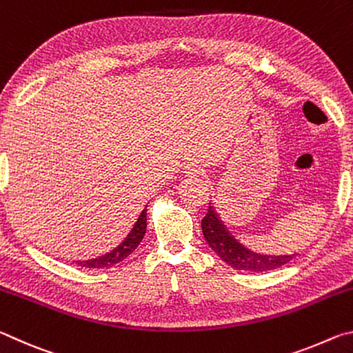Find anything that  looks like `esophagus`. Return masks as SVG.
Listing matches in <instances>:
<instances>
[{
  "instance_id": "obj_1",
  "label": "esophagus",
  "mask_w": 353,
  "mask_h": 353,
  "mask_svg": "<svg viewBox=\"0 0 353 353\" xmlns=\"http://www.w3.org/2000/svg\"><path fill=\"white\" fill-rule=\"evenodd\" d=\"M183 172H185V176L193 177V176L198 174L199 170H198V166H194V165H185L183 166Z\"/></svg>"
}]
</instances>
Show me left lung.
Here are the masks:
<instances>
[{"label": "left lung", "mask_w": 353, "mask_h": 353, "mask_svg": "<svg viewBox=\"0 0 353 353\" xmlns=\"http://www.w3.org/2000/svg\"><path fill=\"white\" fill-rule=\"evenodd\" d=\"M202 234H204L208 246L214 250L221 260L235 270L250 272H266L277 270L292 260L294 255H265L254 252L236 241L230 232L221 223L214 207H208V212L202 219Z\"/></svg>", "instance_id": "left-lung-1"}]
</instances>
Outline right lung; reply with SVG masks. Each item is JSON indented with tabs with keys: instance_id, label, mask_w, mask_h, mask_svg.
Wrapping results in <instances>:
<instances>
[{
	"instance_id": "obj_1",
	"label": "right lung",
	"mask_w": 353,
	"mask_h": 353,
	"mask_svg": "<svg viewBox=\"0 0 353 353\" xmlns=\"http://www.w3.org/2000/svg\"><path fill=\"white\" fill-rule=\"evenodd\" d=\"M145 234H146V208L141 212L132 229H130L126 238H124L118 246L113 248L110 252L98 256V259L79 261L77 265H81L82 268H90V270H101V268H110L113 265H117V263L128 259V256L134 252L137 246L141 243Z\"/></svg>"
}]
</instances>
